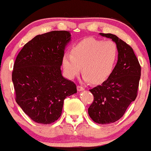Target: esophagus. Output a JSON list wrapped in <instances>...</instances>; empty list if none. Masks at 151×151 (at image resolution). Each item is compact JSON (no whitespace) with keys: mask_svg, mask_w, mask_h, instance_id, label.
Here are the masks:
<instances>
[{"mask_svg":"<svg viewBox=\"0 0 151 151\" xmlns=\"http://www.w3.org/2000/svg\"><path fill=\"white\" fill-rule=\"evenodd\" d=\"M77 89L78 91H82L84 90V88L83 86H78Z\"/></svg>","mask_w":151,"mask_h":151,"instance_id":"34e87169","label":"esophagus"}]
</instances>
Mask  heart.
Returning a JSON list of instances; mask_svg holds the SVG:
<instances>
[{"instance_id": "b5f03b06", "label": "heart", "mask_w": 151, "mask_h": 151, "mask_svg": "<svg viewBox=\"0 0 151 151\" xmlns=\"http://www.w3.org/2000/svg\"><path fill=\"white\" fill-rule=\"evenodd\" d=\"M118 55L117 45L112 40L88 37L74 46L71 55H64L63 70L68 78L73 79L80 73L82 67L85 81L102 83L112 73Z\"/></svg>"}]
</instances>
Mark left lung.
I'll return each mask as SVG.
<instances>
[{"mask_svg": "<svg viewBox=\"0 0 151 151\" xmlns=\"http://www.w3.org/2000/svg\"><path fill=\"white\" fill-rule=\"evenodd\" d=\"M117 45L118 60L107 80L90 91L93 101L89 106L90 117L98 124L115 122L124 114L137 95L141 67L132 48L112 34L100 33Z\"/></svg>", "mask_w": 151, "mask_h": 151, "instance_id": "8db88e82", "label": "left lung"}]
</instances>
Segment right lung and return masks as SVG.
Wrapping results in <instances>:
<instances>
[{
	"label": "right lung",
	"instance_id": "obj_1",
	"mask_svg": "<svg viewBox=\"0 0 151 151\" xmlns=\"http://www.w3.org/2000/svg\"><path fill=\"white\" fill-rule=\"evenodd\" d=\"M70 40L67 31L37 35L17 57L12 72L16 101L35 122L47 124L58 120L65 99L77 93L76 84L63 78L60 70Z\"/></svg>",
	"mask_w": 151,
	"mask_h": 151
}]
</instances>
